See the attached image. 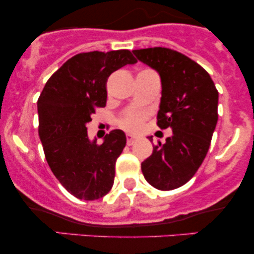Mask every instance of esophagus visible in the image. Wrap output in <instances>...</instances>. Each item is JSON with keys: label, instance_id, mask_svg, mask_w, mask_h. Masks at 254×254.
<instances>
[{"label": "esophagus", "instance_id": "1", "mask_svg": "<svg viewBox=\"0 0 254 254\" xmlns=\"http://www.w3.org/2000/svg\"><path fill=\"white\" fill-rule=\"evenodd\" d=\"M137 139H138V138H137L136 136L130 135V133H127V145H132L137 141Z\"/></svg>", "mask_w": 254, "mask_h": 254}]
</instances>
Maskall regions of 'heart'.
I'll list each match as a JSON object with an SVG mask.
<instances>
[{"instance_id": "b5f03b06", "label": "heart", "mask_w": 254, "mask_h": 254, "mask_svg": "<svg viewBox=\"0 0 254 254\" xmlns=\"http://www.w3.org/2000/svg\"><path fill=\"white\" fill-rule=\"evenodd\" d=\"M144 121V115L143 113L135 112L131 113V115L127 116V118H124L122 121V127H124L125 130L130 131V132H136L142 127Z\"/></svg>"}]
</instances>
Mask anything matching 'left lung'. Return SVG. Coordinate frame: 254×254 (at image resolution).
Masks as SVG:
<instances>
[{
	"label": "left lung",
	"mask_w": 254,
	"mask_h": 254,
	"mask_svg": "<svg viewBox=\"0 0 254 254\" xmlns=\"http://www.w3.org/2000/svg\"><path fill=\"white\" fill-rule=\"evenodd\" d=\"M132 54L160 75L157 125L172 129L166 143L154 145L142 162V173L157 190H174L194 176L208 153L217 124L218 92L210 75L180 52L150 48Z\"/></svg>",
	"instance_id": "obj_1"
}]
</instances>
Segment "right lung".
<instances>
[{
	"label": "right lung",
	"instance_id": "right-lung-1",
	"mask_svg": "<svg viewBox=\"0 0 254 254\" xmlns=\"http://www.w3.org/2000/svg\"><path fill=\"white\" fill-rule=\"evenodd\" d=\"M135 63L129 50L78 54L49 78L38 99L46 161L58 182L78 199H99L112 189L127 136L112 130L98 144L95 137H88L86 125L97 107L106 106L110 75Z\"/></svg>",
	"mask_w": 254,
	"mask_h": 254
}]
</instances>
